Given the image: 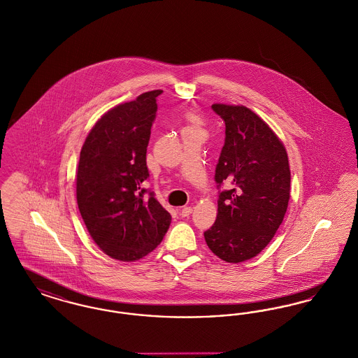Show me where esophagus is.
Wrapping results in <instances>:
<instances>
[{"label":"esophagus","mask_w":358,"mask_h":358,"mask_svg":"<svg viewBox=\"0 0 358 358\" xmlns=\"http://www.w3.org/2000/svg\"><path fill=\"white\" fill-rule=\"evenodd\" d=\"M192 214V207H189V206H186V207H183L182 210H180V215L183 217V218H186L188 215H191Z\"/></svg>","instance_id":"obj_1"}]
</instances>
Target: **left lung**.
<instances>
[{
	"label": "left lung",
	"mask_w": 358,
	"mask_h": 358,
	"mask_svg": "<svg viewBox=\"0 0 358 358\" xmlns=\"http://www.w3.org/2000/svg\"><path fill=\"white\" fill-rule=\"evenodd\" d=\"M224 122V144L215 167L218 215L204 231L210 250L224 262L251 259L268 245L287 210L290 167L277 135L243 106L213 104ZM229 184V190H220Z\"/></svg>",
	"instance_id": "obj_1"
}]
</instances>
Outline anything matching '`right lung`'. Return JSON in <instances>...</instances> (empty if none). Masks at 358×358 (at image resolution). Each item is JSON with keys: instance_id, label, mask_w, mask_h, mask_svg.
<instances>
[{"instance_id": "add662e5", "label": "right lung", "mask_w": 358, "mask_h": 358, "mask_svg": "<svg viewBox=\"0 0 358 358\" xmlns=\"http://www.w3.org/2000/svg\"><path fill=\"white\" fill-rule=\"evenodd\" d=\"M162 92L141 94L108 110L80 152L76 195L81 218L96 245L124 262L155 249L171 223L154 191L144 188L150 178L147 145Z\"/></svg>"}]
</instances>
